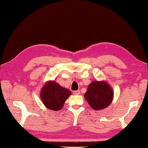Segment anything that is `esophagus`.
Returning a JSON list of instances; mask_svg holds the SVG:
<instances>
[{
    "instance_id": "1",
    "label": "esophagus",
    "mask_w": 148,
    "mask_h": 148,
    "mask_svg": "<svg viewBox=\"0 0 148 148\" xmlns=\"http://www.w3.org/2000/svg\"><path fill=\"white\" fill-rule=\"evenodd\" d=\"M73 93L74 95H80V91H78H78H73Z\"/></svg>"
}]
</instances>
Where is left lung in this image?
<instances>
[{"instance_id":"left-lung-1","label":"left lung","mask_w":148,"mask_h":148,"mask_svg":"<svg viewBox=\"0 0 148 148\" xmlns=\"http://www.w3.org/2000/svg\"><path fill=\"white\" fill-rule=\"evenodd\" d=\"M112 88L105 81H93L84 95L92 109L98 110L107 108L113 99Z\"/></svg>"}]
</instances>
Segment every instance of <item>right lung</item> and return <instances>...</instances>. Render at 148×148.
<instances>
[{
  "label": "right lung",
  "mask_w": 148,
  "mask_h": 148,
  "mask_svg": "<svg viewBox=\"0 0 148 148\" xmlns=\"http://www.w3.org/2000/svg\"><path fill=\"white\" fill-rule=\"evenodd\" d=\"M71 95L69 89L62 87L55 81H49L42 88L40 96L45 107L58 111L62 108L66 99Z\"/></svg>",
  "instance_id": "add662e5"
}]
</instances>
